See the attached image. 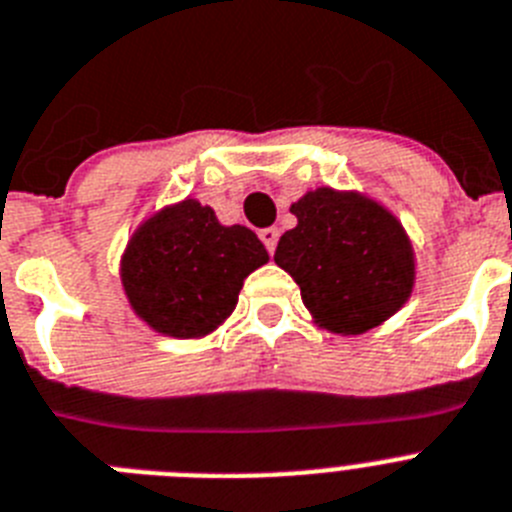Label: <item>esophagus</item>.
Wrapping results in <instances>:
<instances>
[{
  "mask_svg": "<svg viewBox=\"0 0 512 512\" xmlns=\"http://www.w3.org/2000/svg\"><path fill=\"white\" fill-rule=\"evenodd\" d=\"M259 238L264 240L266 251L274 253V248H277V240H279V230L277 227H264V230L259 233Z\"/></svg>",
  "mask_w": 512,
  "mask_h": 512,
  "instance_id": "1",
  "label": "esophagus"
}]
</instances>
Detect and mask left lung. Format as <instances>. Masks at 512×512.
I'll return each mask as SVG.
<instances>
[{"instance_id":"obj_1","label":"left lung","mask_w":512,"mask_h":512,"mask_svg":"<svg viewBox=\"0 0 512 512\" xmlns=\"http://www.w3.org/2000/svg\"><path fill=\"white\" fill-rule=\"evenodd\" d=\"M290 212L298 225L279 238L274 261L295 279L318 329L365 334L412 298V238L386 204L355 189L318 186Z\"/></svg>"}]
</instances>
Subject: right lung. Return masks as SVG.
<instances>
[{
  "instance_id": "1",
  "label": "right lung",
  "mask_w": 512,
  "mask_h": 512,
  "mask_svg": "<svg viewBox=\"0 0 512 512\" xmlns=\"http://www.w3.org/2000/svg\"><path fill=\"white\" fill-rule=\"evenodd\" d=\"M266 261L253 230L222 225L212 207L186 196L139 222L119 277L144 326L173 339H204L233 316L246 277Z\"/></svg>"
}]
</instances>
